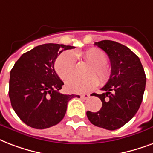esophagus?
<instances>
[{"label": "esophagus", "mask_w": 153, "mask_h": 153, "mask_svg": "<svg viewBox=\"0 0 153 153\" xmlns=\"http://www.w3.org/2000/svg\"><path fill=\"white\" fill-rule=\"evenodd\" d=\"M80 97L82 98V99H85V100H86V99H88V98L90 97V95L89 94H82V95H80Z\"/></svg>", "instance_id": "obj_1"}]
</instances>
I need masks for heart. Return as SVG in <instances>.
Listing matches in <instances>:
<instances>
[{"label": "heart", "instance_id": "obj_1", "mask_svg": "<svg viewBox=\"0 0 153 153\" xmlns=\"http://www.w3.org/2000/svg\"><path fill=\"white\" fill-rule=\"evenodd\" d=\"M88 63L92 65L88 76L89 77L81 79L74 77L66 84V88L68 92L73 93H85L93 90L99 85L98 79L101 84L108 81L111 76V69L106 64L108 61L107 54L98 48H91L83 53H78ZM55 70L59 77L63 80L71 78L76 71V60L74 54L70 51H65L60 54L55 61ZM93 75H96L98 79Z\"/></svg>", "mask_w": 153, "mask_h": 153}]
</instances>
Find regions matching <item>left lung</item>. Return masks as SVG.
Segmentation results:
<instances>
[{"instance_id":"8db88e82","label":"left lung","mask_w":153,"mask_h":153,"mask_svg":"<svg viewBox=\"0 0 153 153\" xmlns=\"http://www.w3.org/2000/svg\"><path fill=\"white\" fill-rule=\"evenodd\" d=\"M107 53L111 63V76L95 94L102 101L98 112H87L93 125L108 130H116L128 123L137 113L143 100L146 76L139 57L126 46L116 41L95 42Z\"/></svg>"}]
</instances>
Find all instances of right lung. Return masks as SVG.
<instances>
[{
    "label": "right lung",
    "instance_id": "add662e5",
    "mask_svg": "<svg viewBox=\"0 0 153 153\" xmlns=\"http://www.w3.org/2000/svg\"><path fill=\"white\" fill-rule=\"evenodd\" d=\"M74 48L44 44L24 53L15 63L10 72L9 96L12 107L25 124L44 129L64 118L68 102L76 95L59 92L64 83L56 73L54 62L64 50Z\"/></svg>",
    "mask_w": 153,
    "mask_h": 153
}]
</instances>
